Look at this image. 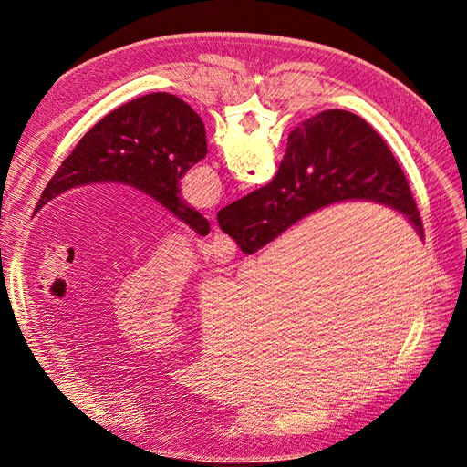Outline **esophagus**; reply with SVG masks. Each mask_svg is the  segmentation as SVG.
<instances>
[{
    "instance_id": "34e87169",
    "label": "esophagus",
    "mask_w": 467,
    "mask_h": 467,
    "mask_svg": "<svg viewBox=\"0 0 467 467\" xmlns=\"http://www.w3.org/2000/svg\"><path fill=\"white\" fill-rule=\"evenodd\" d=\"M208 255L216 265L230 263L235 257V244L228 235H223L222 232L216 230V234L212 235L208 244Z\"/></svg>"
}]
</instances>
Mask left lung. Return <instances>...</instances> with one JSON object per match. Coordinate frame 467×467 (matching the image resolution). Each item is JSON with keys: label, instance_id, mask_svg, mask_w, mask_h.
<instances>
[{"label": "left lung", "instance_id": "left-lung-1", "mask_svg": "<svg viewBox=\"0 0 467 467\" xmlns=\"http://www.w3.org/2000/svg\"><path fill=\"white\" fill-rule=\"evenodd\" d=\"M206 155L201 117L171 93H150L115 109L79 140L48 181L35 206L89 182H124L208 235V220L182 202L179 181Z\"/></svg>", "mask_w": 467, "mask_h": 467}]
</instances>
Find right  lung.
<instances>
[{
  "label": "right lung",
  "mask_w": 467,
  "mask_h": 467,
  "mask_svg": "<svg viewBox=\"0 0 467 467\" xmlns=\"http://www.w3.org/2000/svg\"><path fill=\"white\" fill-rule=\"evenodd\" d=\"M350 199L400 210L425 237L407 177L384 138L360 117L333 109L296 126L276 177L222 208L218 223L251 255L309 212Z\"/></svg>",
  "instance_id": "add662e5"
}]
</instances>
